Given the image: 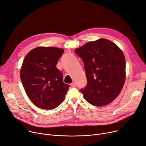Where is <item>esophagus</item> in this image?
I'll return each mask as SVG.
<instances>
[{"mask_svg": "<svg viewBox=\"0 0 146 146\" xmlns=\"http://www.w3.org/2000/svg\"><path fill=\"white\" fill-rule=\"evenodd\" d=\"M71 86L72 87H75L76 86V83H75V82H72V83L71 84Z\"/></svg>", "mask_w": 146, "mask_h": 146, "instance_id": "1", "label": "esophagus"}]
</instances>
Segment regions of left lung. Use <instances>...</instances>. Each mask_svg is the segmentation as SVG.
Wrapping results in <instances>:
<instances>
[{
	"mask_svg": "<svg viewBox=\"0 0 146 146\" xmlns=\"http://www.w3.org/2000/svg\"><path fill=\"white\" fill-rule=\"evenodd\" d=\"M75 52L84 64L86 86L81 89L85 99L94 106H104L121 92L125 80L123 52L110 40L100 39L86 43Z\"/></svg>",
	"mask_w": 146,
	"mask_h": 146,
	"instance_id": "left-lung-1",
	"label": "left lung"
}]
</instances>
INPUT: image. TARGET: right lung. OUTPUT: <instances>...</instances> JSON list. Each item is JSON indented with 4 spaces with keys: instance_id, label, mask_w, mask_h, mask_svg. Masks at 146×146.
Segmentation results:
<instances>
[{
    "instance_id": "1",
    "label": "right lung",
    "mask_w": 146,
    "mask_h": 146,
    "mask_svg": "<svg viewBox=\"0 0 146 146\" xmlns=\"http://www.w3.org/2000/svg\"><path fill=\"white\" fill-rule=\"evenodd\" d=\"M64 49L37 47L25 56L20 78L28 97L37 107L52 110L64 100L69 85L56 67Z\"/></svg>"
}]
</instances>
